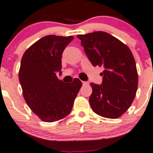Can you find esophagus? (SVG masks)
<instances>
[{"label": "esophagus", "mask_w": 153, "mask_h": 153, "mask_svg": "<svg viewBox=\"0 0 153 153\" xmlns=\"http://www.w3.org/2000/svg\"><path fill=\"white\" fill-rule=\"evenodd\" d=\"M82 84H83L84 85H88V82H87V81H82Z\"/></svg>", "instance_id": "34e87169"}]
</instances>
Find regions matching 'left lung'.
Masks as SVG:
<instances>
[{
    "label": "left lung",
    "instance_id": "1",
    "mask_svg": "<svg viewBox=\"0 0 153 153\" xmlns=\"http://www.w3.org/2000/svg\"><path fill=\"white\" fill-rule=\"evenodd\" d=\"M94 66L104 68L102 85L91 83L89 102L95 113L108 118L122 116L136 96L138 75L130 48L110 34L94 31L78 35Z\"/></svg>",
    "mask_w": 153,
    "mask_h": 153
}]
</instances>
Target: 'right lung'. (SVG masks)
<instances>
[{
  "mask_svg": "<svg viewBox=\"0 0 153 153\" xmlns=\"http://www.w3.org/2000/svg\"><path fill=\"white\" fill-rule=\"evenodd\" d=\"M72 36L47 35L24 53L19 72L23 97L31 111L45 122L66 117L73 106L82 83L74 78L71 83L58 79L62 54Z\"/></svg>",
  "mask_w": 153,
  "mask_h": 153,
  "instance_id": "right-lung-1",
  "label": "right lung"
}]
</instances>
